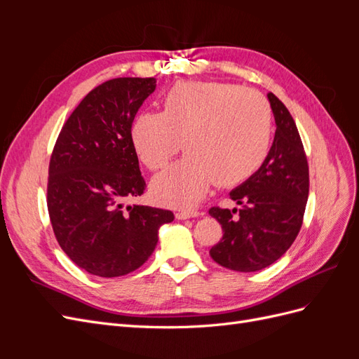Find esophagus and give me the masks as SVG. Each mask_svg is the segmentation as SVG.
Listing matches in <instances>:
<instances>
[{
    "instance_id": "obj_1",
    "label": "esophagus",
    "mask_w": 359,
    "mask_h": 359,
    "mask_svg": "<svg viewBox=\"0 0 359 359\" xmlns=\"http://www.w3.org/2000/svg\"><path fill=\"white\" fill-rule=\"evenodd\" d=\"M198 215H199V211L196 210H181L175 212V217L178 220H187V219H191V217H198Z\"/></svg>"
}]
</instances>
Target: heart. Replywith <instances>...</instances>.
Returning <instances> with one entry per match:
<instances>
[{"label":"heart","instance_id":"1","mask_svg":"<svg viewBox=\"0 0 359 359\" xmlns=\"http://www.w3.org/2000/svg\"><path fill=\"white\" fill-rule=\"evenodd\" d=\"M181 147L187 156L151 181L165 205L193 206L212 184L235 186L264 161L271 140V107L262 94L229 82H177L161 112L139 114L132 142L144 165L157 170Z\"/></svg>","mask_w":359,"mask_h":359}]
</instances>
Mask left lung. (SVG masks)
<instances>
[{"instance_id": "1", "label": "left lung", "mask_w": 359, "mask_h": 359, "mask_svg": "<svg viewBox=\"0 0 359 359\" xmlns=\"http://www.w3.org/2000/svg\"><path fill=\"white\" fill-rule=\"evenodd\" d=\"M268 100L276 119L269 153L252 177L229 194L241 208H211L223 236L210 255L217 264L253 273L274 264L295 241L309 199V165L298 128L287 107L273 93Z\"/></svg>"}]
</instances>
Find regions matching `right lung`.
<instances>
[{"instance_id":"1","label":"right lung","mask_w":359,"mask_h":359,"mask_svg":"<svg viewBox=\"0 0 359 359\" xmlns=\"http://www.w3.org/2000/svg\"><path fill=\"white\" fill-rule=\"evenodd\" d=\"M156 78H116L97 86L64 124L49 163L48 210L57 241L86 273L126 276L153 255L172 211L126 205L145 190L132 142L139 107Z\"/></svg>"}]
</instances>
